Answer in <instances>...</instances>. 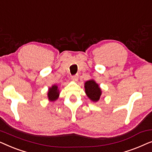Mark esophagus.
I'll list each match as a JSON object with an SVG mask.
<instances>
[{"mask_svg":"<svg viewBox=\"0 0 152 152\" xmlns=\"http://www.w3.org/2000/svg\"><path fill=\"white\" fill-rule=\"evenodd\" d=\"M79 78V75H75L71 76V79L73 81H77Z\"/></svg>","mask_w":152,"mask_h":152,"instance_id":"esophagus-1","label":"esophagus"}]
</instances>
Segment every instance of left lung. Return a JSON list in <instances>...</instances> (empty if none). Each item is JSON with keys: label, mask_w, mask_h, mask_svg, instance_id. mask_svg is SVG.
I'll list each match as a JSON object with an SVG mask.
<instances>
[{"label": "left lung", "mask_w": 152, "mask_h": 152, "mask_svg": "<svg viewBox=\"0 0 152 152\" xmlns=\"http://www.w3.org/2000/svg\"><path fill=\"white\" fill-rule=\"evenodd\" d=\"M85 92L87 96L93 102L99 100L102 94L100 88L94 80H89L85 83Z\"/></svg>", "instance_id": "left-lung-1"}]
</instances>
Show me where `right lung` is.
Here are the masks:
<instances>
[{
  "label": "right lung",
  "mask_w": 152,
  "mask_h": 152,
  "mask_svg": "<svg viewBox=\"0 0 152 152\" xmlns=\"http://www.w3.org/2000/svg\"><path fill=\"white\" fill-rule=\"evenodd\" d=\"M59 91H58V87L55 85L52 86V88H49L48 93V99L51 101H55L59 97Z\"/></svg>",
  "instance_id": "right-lung-1"
}]
</instances>
